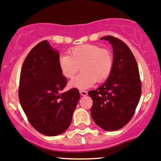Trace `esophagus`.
Instances as JSON below:
<instances>
[{
  "instance_id": "esophagus-1",
  "label": "esophagus",
  "mask_w": 161,
  "mask_h": 161,
  "mask_svg": "<svg viewBox=\"0 0 161 161\" xmlns=\"http://www.w3.org/2000/svg\"><path fill=\"white\" fill-rule=\"evenodd\" d=\"M80 95H81V96H84L88 95V92L85 91V90H80Z\"/></svg>"
}]
</instances>
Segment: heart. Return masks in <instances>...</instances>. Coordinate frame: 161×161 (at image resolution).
Returning a JSON list of instances; mask_svg holds the SVG:
<instances>
[{"instance_id":"obj_1","label":"heart","mask_w":161,"mask_h":161,"mask_svg":"<svg viewBox=\"0 0 161 161\" xmlns=\"http://www.w3.org/2000/svg\"><path fill=\"white\" fill-rule=\"evenodd\" d=\"M59 68L62 75L72 79L80 70L81 74L70 83L72 87L88 88L95 82L100 83L108 79L112 71L114 57L110 50L94 44H82L72 47L69 55L59 58Z\"/></svg>"}]
</instances>
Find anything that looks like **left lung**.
<instances>
[{
  "label": "left lung",
  "instance_id": "obj_1",
  "mask_svg": "<svg viewBox=\"0 0 161 161\" xmlns=\"http://www.w3.org/2000/svg\"><path fill=\"white\" fill-rule=\"evenodd\" d=\"M101 39L112 45L114 65L107 81L88 92L93 101L91 114L99 127L114 131L123 127L134 116L142 94V81L137 63L128 46L111 36Z\"/></svg>",
  "mask_w": 161,
  "mask_h": 161
}]
</instances>
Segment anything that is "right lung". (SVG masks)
Returning a JSON list of instances; mask_svg holds the SVG:
<instances>
[{"label":"right lung","instance_id":"right-lung-1","mask_svg":"<svg viewBox=\"0 0 161 161\" xmlns=\"http://www.w3.org/2000/svg\"><path fill=\"white\" fill-rule=\"evenodd\" d=\"M59 56L48 41H42L26 57L19 77L21 107L31 125L47 136L68 129L80 99L76 88L60 93L67 80L59 68Z\"/></svg>","mask_w":161,"mask_h":161}]
</instances>
